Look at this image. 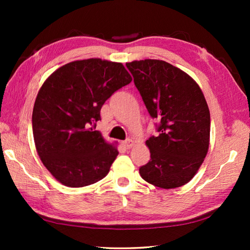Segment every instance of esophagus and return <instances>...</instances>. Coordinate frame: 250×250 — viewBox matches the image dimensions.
Wrapping results in <instances>:
<instances>
[{
	"label": "esophagus",
	"mask_w": 250,
	"mask_h": 250,
	"mask_svg": "<svg viewBox=\"0 0 250 250\" xmlns=\"http://www.w3.org/2000/svg\"><path fill=\"white\" fill-rule=\"evenodd\" d=\"M134 143H135V142H134L133 140H132V139H128V140L124 142V145H125V148H131V147H133Z\"/></svg>",
	"instance_id": "1"
}]
</instances>
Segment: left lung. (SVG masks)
Listing matches in <instances>:
<instances>
[{
    "mask_svg": "<svg viewBox=\"0 0 250 250\" xmlns=\"http://www.w3.org/2000/svg\"><path fill=\"white\" fill-rule=\"evenodd\" d=\"M148 113L157 119L158 136L146 141L150 161L142 178L174 189L193 178L208 151L210 115L199 84L187 73L162 60L126 63Z\"/></svg>",
    "mask_w": 250,
    "mask_h": 250,
    "instance_id": "8db88e82",
    "label": "left lung"
}]
</instances>
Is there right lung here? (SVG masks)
<instances>
[{"label": "right lung", "mask_w": 250, "mask_h": 250, "mask_svg": "<svg viewBox=\"0 0 250 250\" xmlns=\"http://www.w3.org/2000/svg\"><path fill=\"white\" fill-rule=\"evenodd\" d=\"M131 82L122 63L99 58L67 63L44 82L32 126L36 151L58 182L79 188L108 174L119 152L94 130L95 122L105 101Z\"/></svg>", "instance_id": "add662e5"}]
</instances>
